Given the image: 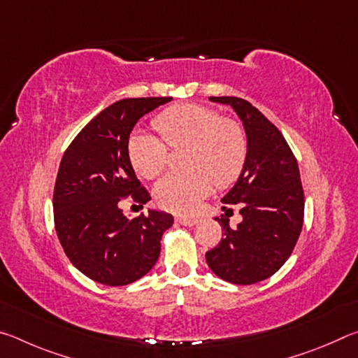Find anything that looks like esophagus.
<instances>
[{
    "instance_id": "1",
    "label": "esophagus",
    "mask_w": 358,
    "mask_h": 358,
    "mask_svg": "<svg viewBox=\"0 0 358 358\" xmlns=\"http://www.w3.org/2000/svg\"><path fill=\"white\" fill-rule=\"evenodd\" d=\"M175 222L181 224V226H186V227H192L197 224V220H192V217H183V216H177L175 217Z\"/></svg>"
}]
</instances>
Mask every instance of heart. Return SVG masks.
<instances>
[{"label":"heart","mask_w":358,"mask_h":358,"mask_svg":"<svg viewBox=\"0 0 358 358\" xmlns=\"http://www.w3.org/2000/svg\"><path fill=\"white\" fill-rule=\"evenodd\" d=\"M161 137L137 131L129 137L128 155L137 175L155 178L169 164L171 150H185L181 164L155 187L157 203L178 215H192L216 187L234 185L248 159V137L238 121L224 118L215 108L181 104L167 108L153 121Z\"/></svg>","instance_id":"heart-1"}]
</instances>
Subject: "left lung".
I'll return each instance as SVG.
<instances>
[{
	"label": "left lung",
	"instance_id": "1",
	"mask_svg": "<svg viewBox=\"0 0 358 358\" xmlns=\"http://www.w3.org/2000/svg\"><path fill=\"white\" fill-rule=\"evenodd\" d=\"M210 99L234 107L243 121L248 159L222 197L224 203L237 205L243 221L230 227L227 216L216 217L224 238L205 259L221 280L248 286L275 275L294 251L305 215L300 171L286 138L262 112L234 96Z\"/></svg>",
	"mask_w": 358,
	"mask_h": 358
}]
</instances>
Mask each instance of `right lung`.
Here are the masks:
<instances>
[{"mask_svg": "<svg viewBox=\"0 0 358 358\" xmlns=\"http://www.w3.org/2000/svg\"><path fill=\"white\" fill-rule=\"evenodd\" d=\"M172 98H128L104 108L64 151L53 189V220L66 256L85 276L126 286L153 268L161 237L173 217L150 210L126 217L124 201L138 207L150 194L137 180L128 142L136 123Z\"/></svg>", "mask_w": 358, "mask_h": 358, "instance_id": "obj_1", "label": "right lung"}]
</instances>
